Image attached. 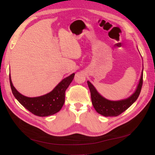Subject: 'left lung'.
<instances>
[{"label": "left lung", "mask_w": 155, "mask_h": 155, "mask_svg": "<svg viewBox=\"0 0 155 155\" xmlns=\"http://www.w3.org/2000/svg\"><path fill=\"white\" fill-rule=\"evenodd\" d=\"M143 65L141 77H140L139 83L137 88H136L135 92L126 99L118 101H111L103 97L97 91L94 86L90 81H87L88 86L91 91L92 105L96 112L105 117L117 116L121 114L122 112L127 109L129 107L132 105L138 99L140 91H141L143 84Z\"/></svg>", "instance_id": "1"}]
</instances>
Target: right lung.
Segmentation results:
<instances>
[{"label":"right lung","mask_w":155,"mask_h":155,"mask_svg":"<svg viewBox=\"0 0 155 155\" xmlns=\"http://www.w3.org/2000/svg\"><path fill=\"white\" fill-rule=\"evenodd\" d=\"M73 73L65 78L52 91L46 94L30 97L21 94L14 87L10 75V83L13 96L18 101L32 114L41 117L53 115L58 112L64 103L65 91L70 85L74 78Z\"/></svg>","instance_id":"1"}]
</instances>
